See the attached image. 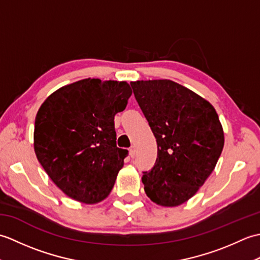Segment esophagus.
<instances>
[{
	"label": "esophagus",
	"instance_id": "1",
	"mask_svg": "<svg viewBox=\"0 0 260 260\" xmlns=\"http://www.w3.org/2000/svg\"><path fill=\"white\" fill-rule=\"evenodd\" d=\"M135 154H136L135 146H131L129 147V155H131V157H135Z\"/></svg>",
	"mask_w": 260,
	"mask_h": 260
}]
</instances>
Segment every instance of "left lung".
I'll return each mask as SVG.
<instances>
[{
  "label": "left lung",
  "mask_w": 260,
  "mask_h": 260,
  "mask_svg": "<svg viewBox=\"0 0 260 260\" xmlns=\"http://www.w3.org/2000/svg\"><path fill=\"white\" fill-rule=\"evenodd\" d=\"M131 86L157 143L155 164L142 176L145 193L159 206H180L203 185L221 155L218 114L206 99L172 80Z\"/></svg>",
  "instance_id": "1"
}]
</instances>
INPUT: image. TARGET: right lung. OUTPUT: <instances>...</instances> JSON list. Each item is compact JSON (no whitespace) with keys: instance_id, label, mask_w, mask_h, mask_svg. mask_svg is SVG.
Listing matches in <instances>:
<instances>
[{"instance_id":"right-lung-1","label":"right lung","mask_w":260,"mask_h":260,"mask_svg":"<svg viewBox=\"0 0 260 260\" xmlns=\"http://www.w3.org/2000/svg\"><path fill=\"white\" fill-rule=\"evenodd\" d=\"M131 95L125 81L88 78L60 88L41 105L35 152L64 194L87 204L108 197L128 155L116 145L114 117Z\"/></svg>"}]
</instances>
